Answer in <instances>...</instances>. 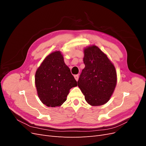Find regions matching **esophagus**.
<instances>
[{
	"mask_svg": "<svg viewBox=\"0 0 146 146\" xmlns=\"http://www.w3.org/2000/svg\"><path fill=\"white\" fill-rule=\"evenodd\" d=\"M74 78L77 81H78V75H75Z\"/></svg>",
	"mask_w": 146,
	"mask_h": 146,
	"instance_id": "esophagus-1",
	"label": "esophagus"
}]
</instances>
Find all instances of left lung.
I'll use <instances>...</instances> for the list:
<instances>
[{"mask_svg":"<svg viewBox=\"0 0 146 146\" xmlns=\"http://www.w3.org/2000/svg\"><path fill=\"white\" fill-rule=\"evenodd\" d=\"M85 67L79 77L78 86L92 106L106 104L112 96L117 83L116 69L107 56L96 46L84 49Z\"/></svg>","mask_w":146,"mask_h":146,"instance_id":"left-lung-1","label":"left lung"}]
</instances>
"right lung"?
<instances>
[{
  "instance_id": "right-lung-1",
  "label": "right lung",
  "mask_w": 146,
  "mask_h": 146,
  "mask_svg": "<svg viewBox=\"0 0 146 146\" xmlns=\"http://www.w3.org/2000/svg\"><path fill=\"white\" fill-rule=\"evenodd\" d=\"M35 79L39 99L50 107L62 105L70 89L77 86L60 51L52 52L46 57L37 69Z\"/></svg>"
}]
</instances>
